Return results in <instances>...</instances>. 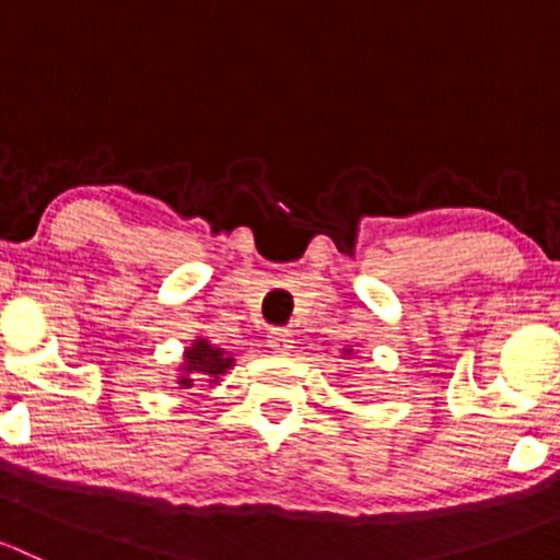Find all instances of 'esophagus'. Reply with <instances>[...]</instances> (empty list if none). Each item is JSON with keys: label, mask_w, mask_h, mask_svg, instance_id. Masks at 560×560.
I'll return each instance as SVG.
<instances>
[{"label": "esophagus", "mask_w": 560, "mask_h": 560, "mask_svg": "<svg viewBox=\"0 0 560 560\" xmlns=\"http://www.w3.org/2000/svg\"><path fill=\"white\" fill-rule=\"evenodd\" d=\"M268 347L279 354H290L295 349V341H292L290 332L284 330H270L268 332Z\"/></svg>", "instance_id": "34e87169"}]
</instances>
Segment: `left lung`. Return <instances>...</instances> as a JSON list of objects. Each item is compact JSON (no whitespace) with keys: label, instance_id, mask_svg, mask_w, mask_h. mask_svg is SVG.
Here are the masks:
<instances>
[{"label":"left lung","instance_id":"obj_1","mask_svg":"<svg viewBox=\"0 0 560 560\" xmlns=\"http://www.w3.org/2000/svg\"><path fill=\"white\" fill-rule=\"evenodd\" d=\"M349 354H354V349L347 347V349H343V358H349Z\"/></svg>","mask_w":560,"mask_h":560}]
</instances>
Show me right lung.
<instances>
[{
    "mask_svg": "<svg viewBox=\"0 0 560 560\" xmlns=\"http://www.w3.org/2000/svg\"><path fill=\"white\" fill-rule=\"evenodd\" d=\"M235 365L233 352L217 347L208 341V336H195L191 343H186L184 354H180L178 374H175V385L178 387H195V382H208V387L219 385L222 376Z\"/></svg>",
    "mask_w": 560,
    "mask_h": 560,
    "instance_id": "add662e5",
    "label": "right lung"
}]
</instances>
